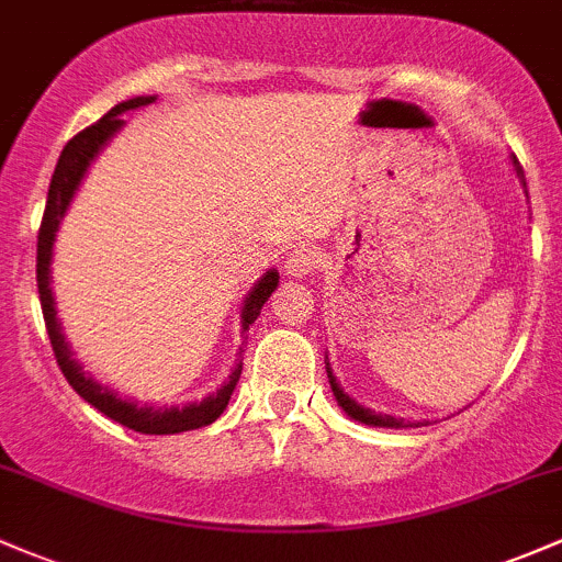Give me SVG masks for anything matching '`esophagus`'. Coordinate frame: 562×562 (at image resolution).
<instances>
[{
	"instance_id": "obj_1",
	"label": "esophagus",
	"mask_w": 562,
	"mask_h": 562,
	"mask_svg": "<svg viewBox=\"0 0 562 562\" xmlns=\"http://www.w3.org/2000/svg\"><path fill=\"white\" fill-rule=\"evenodd\" d=\"M318 265H322V251H318L316 246L303 244L297 246V249L289 251L286 265H283V268H286V273L294 276V279H303V276L313 273Z\"/></svg>"
}]
</instances>
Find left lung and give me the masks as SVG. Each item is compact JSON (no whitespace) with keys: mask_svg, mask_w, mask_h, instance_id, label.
<instances>
[{"mask_svg":"<svg viewBox=\"0 0 562 562\" xmlns=\"http://www.w3.org/2000/svg\"><path fill=\"white\" fill-rule=\"evenodd\" d=\"M515 171H517V177L520 179H525L522 177V166L520 162L515 160ZM522 187H525V182H522ZM525 195H528V190H525ZM327 375H329V383H331V394H335V400H337V404H340L342 409H346L348 415H351L353 420H361V424H367V426H385V428H407V426H428V424H418V420H402V418H391V415H380V413H372V409H367V407H361V404H356L351 396L348 394H342V389L340 385H337V380L331 378V370L327 367Z\"/></svg>","mask_w":562,"mask_h":562,"instance_id":"obj_1","label":"left lung"}]
</instances>
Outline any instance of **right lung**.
I'll return each instance as SVG.
<instances>
[{
    "label": "right lung",
    "mask_w": 562,
    "mask_h": 562,
    "mask_svg": "<svg viewBox=\"0 0 562 562\" xmlns=\"http://www.w3.org/2000/svg\"><path fill=\"white\" fill-rule=\"evenodd\" d=\"M155 95H138V99L123 101V104L112 106L99 123L88 125L86 131H80L75 138H69L61 153V158L56 162V171H53L50 190H47V203L45 214H42V225L37 235V289H40V305L42 316H45L47 337H50L53 353H56L58 367H61L64 378L69 380L71 389L82 396L88 404H93L99 413H104L106 418L117 420L120 426L134 428L138 434H179V431H192V428H201L214 424L222 413H225L227 402H231L235 383H238L240 370H244V361H238L233 370L231 380L222 385L216 394L206 396L198 404H187V407H149V404H136L120 400L117 394L110 389H104L101 383H95L93 378H88L82 372V367L71 359L69 346L64 342L61 324L56 318V303H53L50 292V257H53V240H56L58 225H61L66 209H69L71 198H75L77 187H80L82 177H86L88 166L93 162L99 149L104 147L110 138L117 134L120 125H123V117L120 114L128 110H138V106L153 104ZM279 286V273L270 270L268 276H262L251 294L246 297L244 311H240V324H244V331L257 322L259 311L268 303L270 294ZM244 346V342H240Z\"/></svg>",
    "instance_id": "right-lung-1"
}]
</instances>
